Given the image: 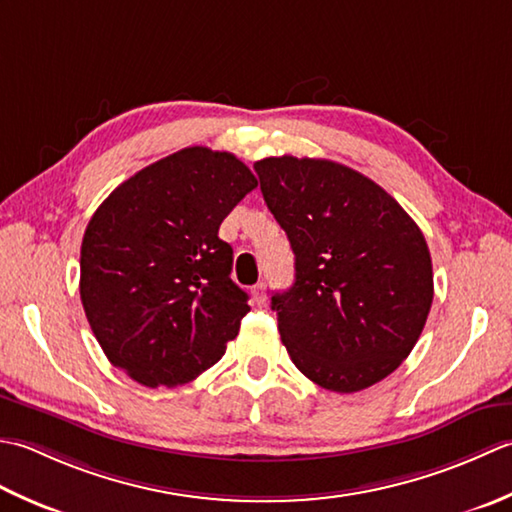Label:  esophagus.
I'll return each mask as SVG.
<instances>
[{
    "mask_svg": "<svg viewBox=\"0 0 512 512\" xmlns=\"http://www.w3.org/2000/svg\"><path fill=\"white\" fill-rule=\"evenodd\" d=\"M252 298H254L256 305H265V300H267V285H265V283L254 285V287H252Z\"/></svg>",
    "mask_w": 512,
    "mask_h": 512,
    "instance_id": "esophagus-1",
    "label": "esophagus"
}]
</instances>
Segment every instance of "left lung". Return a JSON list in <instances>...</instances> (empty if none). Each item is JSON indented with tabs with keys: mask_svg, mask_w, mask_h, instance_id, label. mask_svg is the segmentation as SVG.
I'll return each instance as SVG.
<instances>
[{
	"mask_svg": "<svg viewBox=\"0 0 512 512\" xmlns=\"http://www.w3.org/2000/svg\"><path fill=\"white\" fill-rule=\"evenodd\" d=\"M269 212L296 256L271 296L291 362L318 387L356 393L409 356L433 302L424 234L391 194L327 159L256 161Z\"/></svg>",
	"mask_w": 512,
	"mask_h": 512,
	"instance_id": "obj_1",
	"label": "left lung"
}]
</instances>
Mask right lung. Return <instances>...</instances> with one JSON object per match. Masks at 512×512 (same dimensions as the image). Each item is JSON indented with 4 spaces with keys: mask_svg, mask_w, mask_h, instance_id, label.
<instances>
[{
    "mask_svg": "<svg viewBox=\"0 0 512 512\" xmlns=\"http://www.w3.org/2000/svg\"><path fill=\"white\" fill-rule=\"evenodd\" d=\"M258 185L243 161L203 145L123 181L92 214L79 294L108 360L145 387H179L223 358L249 311L218 238Z\"/></svg>",
    "mask_w": 512,
    "mask_h": 512,
    "instance_id": "1",
    "label": "right lung"
}]
</instances>
